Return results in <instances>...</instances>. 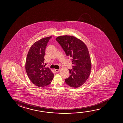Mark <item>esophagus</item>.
Instances as JSON below:
<instances>
[{
  "instance_id": "esophagus-1",
  "label": "esophagus",
  "mask_w": 123,
  "mask_h": 123,
  "mask_svg": "<svg viewBox=\"0 0 123 123\" xmlns=\"http://www.w3.org/2000/svg\"><path fill=\"white\" fill-rule=\"evenodd\" d=\"M55 71L56 72H58L60 71V69H55Z\"/></svg>"
}]
</instances>
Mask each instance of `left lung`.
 Returning a JSON list of instances; mask_svg holds the SVG:
<instances>
[{
	"label": "left lung",
	"mask_w": 123,
	"mask_h": 123,
	"mask_svg": "<svg viewBox=\"0 0 123 123\" xmlns=\"http://www.w3.org/2000/svg\"><path fill=\"white\" fill-rule=\"evenodd\" d=\"M56 39L66 55L72 58L74 65L72 69H69L70 76L65 79V82L71 87H79L86 82L91 73V58L87 47L83 41L73 36H61Z\"/></svg>",
	"instance_id": "left-lung-1"
}]
</instances>
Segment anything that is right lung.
<instances>
[{
  "mask_svg": "<svg viewBox=\"0 0 123 123\" xmlns=\"http://www.w3.org/2000/svg\"><path fill=\"white\" fill-rule=\"evenodd\" d=\"M52 37L41 39L33 44L27 54L25 71L31 81L39 87L50 84L54 77L49 68L45 67L44 56L49 39Z\"/></svg>",
  "mask_w": 123,
  "mask_h": 123,
  "instance_id": "obj_1",
  "label": "right lung"
}]
</instances>
